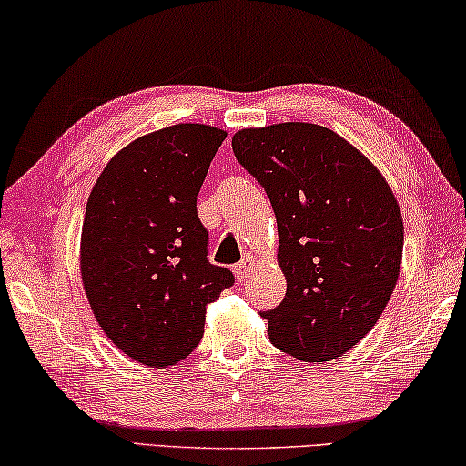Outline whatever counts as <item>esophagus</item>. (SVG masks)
I'll use <instances>...</instances> for the list:
<instances>
[{"instance_id":"1","label":"esophagus","mask_w":466,"mask_h":466,"mask_svg":"<svg viewBox=\"0 0 466 466\" xmlns=\"http://www.w3.org/2000/svg\"><path fill=\"white\" fill-rule=\"evenodd\" d=\"M257 267V258L252 257V254H244V258L239 260L238 265H235V278H238V282H246V278L250 276V271Z\"/></svg>"}]
</instances>
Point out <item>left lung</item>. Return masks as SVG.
<instances>
[{
    "label": "left lung",
    "instance_id": "1",
    "mask_svg": "<svg viewBox=\"0 0 466 466\" xmlns=\"http://www.w3.org/2000/svg\"><path fill=\"white\" fill-rule=\"evenodd\" d=\"M231 144L278 220L286 297L263 314L271 343L305 362L346 354L375 327L397 286V197L380 169L327 127H250Z\"/></svg>",
    "mask_w": 466,
    "mask_h": 466
}]
</instances>
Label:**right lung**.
<instances>
[{
	"label": "right lung",
	"instance_id": "right-lung-1",
	"mask_svg": "<svg viewBox=\"0 0 466 466\" xmlns=\"http://www.w3.org/2000/svg\"><path fill=\"white\" fill-rule=\"evenodd\" d=\"M227 133L182 123L110 158L88 197L80 273L110 341L148 367H171L203 337L206 308L233 284L208 260L197 195Z\"/></svg>",
	"mask_w": 466,
	"mask_h": 466
}]
</instances>
